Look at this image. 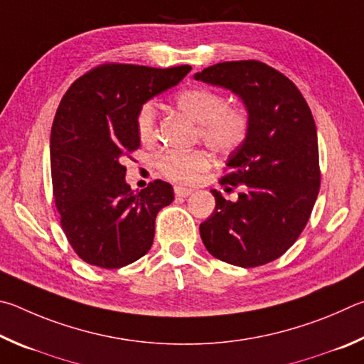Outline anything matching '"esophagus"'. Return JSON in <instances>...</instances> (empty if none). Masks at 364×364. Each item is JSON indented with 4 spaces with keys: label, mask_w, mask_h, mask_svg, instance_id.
<instances>
[{
    "label": "esophagus",
    "mask_w": 364,
    "mask_h": 364,
    "mask_svg": "<svg viewBox=\"0 0 364 364\" xmlns=\"http://www.w3.org/2000/svg\"><path fill=\"white\" fill-rule=\"evenodd\" d=\"M193 190L192 188H187V187H181V186H176L174 187V193L176 196H182V198H186V196L192 195Z\"/></svg>",
    "instance_id": "34e87169"
}]
</instances>
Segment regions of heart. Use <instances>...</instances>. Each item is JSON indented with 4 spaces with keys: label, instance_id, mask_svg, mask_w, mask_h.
I'll return each mask as SVG.
<instances>
[{
    "label": "heart",
    "instance_id": "obj_1",
    "mask_svg": "<svg viewBox=\"0 0 364 364\" xmlns=\"http://www.w3.org/2000/svg\"><path fill=\"white\" fill-rule=\"evenodd\" d=\"M176 107L198 124V136L213 151L228 155L238 150L247 139L251 118L245 107L225 105V97L208 87L183 89L174 97ZM155 105L145 102L136 117L137 136L142 142L155 137ZM156 168L166 178L192 182L209 166V156L203 150L163 151L156 158Z\"/></svg>",
    "mask_w": 364,
    "mask_h": 364
}]
</instances>
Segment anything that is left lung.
<instances>
[{
  "label": "left lung",
  "mask_w": 364,
  "mask_h": 364,
  "mask_svg": "<svg viewBox=\"0 0 364 364\" xmlns=\"http://www.w3.org/2000/svg\"><path fill=\"white\" fill-rule=\"evenodd\" d=\"M195 80L230 89L251 118L247 139L219 181L228 190L241 187L238 200L211 190L215 209L200 225L203 243L222 262L269 264L296 243L320 192L314 117L294 82L264 62H220Z\"/></svg>",
  "instance_id": "obj_1"
}]
</instances>
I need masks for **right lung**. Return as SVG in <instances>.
<instances>
[{"instance_id": "1", "label": "right lung", "mask_w": 364, "mask_h": 364, "mask_svg": "<svg viewBox=\"0 0 364 364\" xmlns=\"http://www.w3.org/2000/svg\"><path fill=\"white\" fill-rule=\"evenodd\" d=\"M190 70L104 63L63 94L50 129L53 192L62 230L85 262L121 269L150 251L156 214L174 192L153 181L136 193L123 161L140 145L139 108Z\"/></svg>"}]
</instances>
